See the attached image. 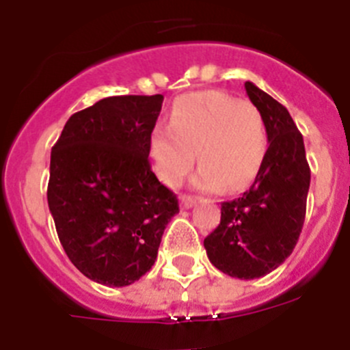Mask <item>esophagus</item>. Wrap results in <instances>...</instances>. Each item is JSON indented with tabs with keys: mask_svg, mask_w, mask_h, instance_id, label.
<instances>
[{
	"mask_svg": "<svg viewBox=\"0 0 350 350\" xmlns=\"http://www.w3.org/2000/svg\"><path fill=\"white\" fill-rule=\"evenodd\" d=\"M194 203H196V198H194V196H187V194H182V196H180L182 208H191Z\"/></svg>",
	"mask_w": 350,
	"mask_h": 350,
	"instance_id": "obj_1",
	"label": "esophagus"
}]
</instances>
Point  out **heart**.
<instances>
[{
	"instance_id": "heart-1",
	"label": "heart",
	"mask_w": 350,
	"mask_h": 350,
	"mask_svg": "<svg viewBox=\"0 0 350 350\" xmlns=\"http://www.w3.org/2000/svg\"><path fill=\"white\" fill-rule=\"evenodd\" d=\"M170 128L156 126L148 137V157L156 177L177 185L194 163L193 184L205 191H240L254 180L267 154V128L258 107L219 91L178 98Z\"/></svg>"
}]
</instances>
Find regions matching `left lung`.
I'll return each mask as SVG.
<instances>
[{"label":"left lung","instance_id":"8db88e82","mask_svg":"<svg viewBox=\"0 0 350 350\" xmlns=\"http://www.w3.org/2000/svg\"><path fill=\"white\" fill-rule=\"evenodd\" d=\"M249 100L261 112L268 150L256 180L221 206V224L205 238L206 256L222 273L250 280L280 267L301 233L310 168L301 133L287 108L245 82Z\"/></svg>","mask_w":350,"mask_h":350}]
</instances>
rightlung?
<instances>
[{
	"label": "right lung",
	"mask_w": 350,
	"mask_h": 350,
	"mask_svg": "<svg viewBox=\"0 0 350 350\" xmlns=\"http://www.w3.org/2000/svg\"><path fill=\"white\" fill-rule=\"evenodd\" d=\"M163 96H110L73 113L51 154L47 200L70 261L88 279L129 286L154 267L177 196L148 163Z\"/></svg>",
	"instance_id": "1"
}]
</instances>
